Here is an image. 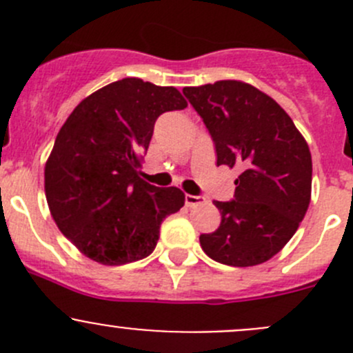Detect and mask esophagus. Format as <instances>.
Masks as SVG:
<instances>
[{"mask_svg": "<svg viewBox=\"0 0 353 353\" xmlns=\"http://www.w3.org/2000/svg\"><path fill=\"white\" fill-rule=\"evenodd\" d=\"M184 201H186V206H196V205H201V203H205V198L203 196H193V194H186L184 196Z\"/></svg>", "mask_w": 353, "mask_h": 353, "instance_id": "esophagus-1", "label": "esophagus"}]
</instances>
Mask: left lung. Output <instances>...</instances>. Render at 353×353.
<instances>
[{
    "instance_id": "left-lung-1",
    "label": "left lung",
    "mask_w": 353,
    "mask_h": 353,
    "mask_svg": "<svg viewBox=\"0 0 353 353\" xmlns=\"http://www.w3.org/2000/svg\"><path fill=\"white\" fill-rule=\"evenodd\" d=\"M183 94L215 141L216 165L243 170L236 199L213 201L222 222L199 244L222 265H261L292 239L311 203L307 141L270 95L244 81L184 87Z\"/></svg>"
}]
</instances>
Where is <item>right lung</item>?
Instances as JSON below:
<instances>
[{"label":"right lung","instance_id":"add662e5","mask_svg":"<svg viewBox=\"0 0 353 353\" xmlns=\"http://www.w3.org/2000/svg\"><path fill=\"white\" fill-rule=\"evenodd\" d=\"M184 108L177 88L123 78L68 116L46 162L44 190L56 225L81 254L108 266L152 254L184 193L152 186L138 169L157 117Z\"/></svg>","mask_w":353,"mask_h":353}]
</instances>
